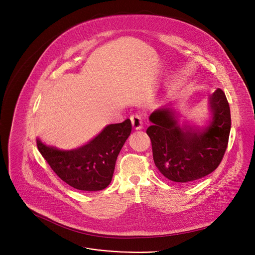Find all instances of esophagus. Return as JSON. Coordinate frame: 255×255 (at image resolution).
<instances>
[{"mask_svg": "<svg viewBox=\"0 0 255 255\" xmlns=\"http://www.w3.org/2000/svg\"><path fill=\"white\" fill-rule=\"evenodd\" d=\"M131 120V124L133 129L135 130H139L142 128V118L139 114H135V115H132L130 117Z\"/></svg>", "mask_w": 255, "mask_h": 255, "instance_id": "esophagus-1", "label": "esophagus"}]
</instances>
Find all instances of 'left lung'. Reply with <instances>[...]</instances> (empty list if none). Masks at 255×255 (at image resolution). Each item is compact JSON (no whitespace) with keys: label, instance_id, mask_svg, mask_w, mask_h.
I'll use <instances>...</instances> for the list:
<instances>
[{"label":"left lung","instance_id":"obj_1","mask_svg":"<svg viewBox=\"0 0 255 255\" xmlns=\"http://www.w3.org/2000/svg\"><path fill=\"white\" fill-rule=\"evenodd\" d=\"M212 120L204 130L181 127L170 105L153 112L146 129L151 138L156 167L168 180L187 183L215 170L229 143L231 110L224 92L217 89L210 97Z\"/></svg>","mask_w":255,"mask_h":255}]
</instances>
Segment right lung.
Here are the masks:
<instances>
[{
    "instance_id": "add662e5",
    "label": "right lung",
    "mask_w": 255,
    "mask_h": 255,
    "mask_svg": "<svg viewBox=\"0 0 255 255\" xmlns=\"http://www.w3.org/2000/svg\"><path fill=\"white\" fill-rule=\"evenodd\" d=\"M129 119L107 125L87 144L63 151L44 144L37 138V146L57 176L71 187L83 191H99L110 185L118 155L131 133Z\"/></svg>"
}]
</instances>
